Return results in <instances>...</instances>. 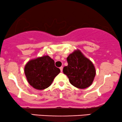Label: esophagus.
Wrapping results in <instances>:
<instances>
[{
  "label": "esophagus",
  "mask_w": 122,
  "mask_h": 122,
  "mask_svg": "<svg viewBox=\"0 0 122 122\" xmlns=\"http://www.w3.org/2000/svg\"><path fill=\"white\" fill-rule=\"evenodd\" d=\"M60 70H61V72H62V70H63V67L62 66H61L60 68Z\"/></svg>",
  "instance_id": "1"
}]
</instances>
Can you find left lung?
<instances>
[{
  "label": "left lung",
  "instance_id": "1",
  "mask_svg": "<svg viewBox=\"0 0 122 122\" xmlns=\"http://www.w3.org/2000/svg\"><path fill=\"white\" fill-rule=\"evenodd\" d=\"M68 66L64 67L63 72L67 76L70 83L79 89H85L91 85L96 75L93 64L77 49L67 57Z\"/></svg>",
  "mask_w": 122,
  "mask_h": 122
}]
</instances>
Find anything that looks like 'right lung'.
Returning <instances> with one entry per match:
<instances>
[{"label":"right lung","instance_id":"obj_1","mask_svg":"<svg viewBox=\"0 0 122 122\" xmlns=\"http://www.w3.org/2000/svg\"><path fill=\"white\" fill-rule=\"evenodd\" d=\"M25 74L32 87L42 90L50 86L53 80L60 73V69L54 64V61L49 56L32 59L26 63Z\"/></svg>","mask_w":122,"mask_h":122}]
</instances>
